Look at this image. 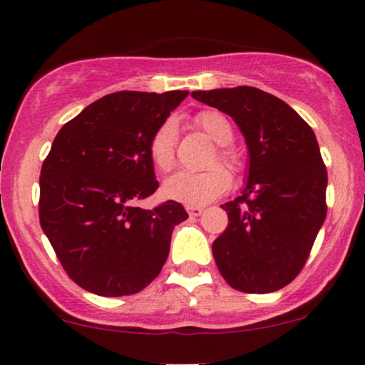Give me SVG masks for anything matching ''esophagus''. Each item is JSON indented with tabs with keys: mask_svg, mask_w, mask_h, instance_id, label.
I'll list each match as a JSON object with an SVG mask.
<instances>
[{
	"mask_svg": "<svg viewBox=\"0 0 365 365\" xmlns=\"http://www.w3.org/2000/svg\"><path fill=\"white\" fill-rule=\"evenodd\" d=\"M202 211H204V209H202V207H199V206H187V212H188V216H192V217L200 216V215H202Z\"/></svg>",
	"mask_w": 365,
	"mask_h": 365,
	"instance_id": "1",
	"label": "esophagus"
}]
</instances>
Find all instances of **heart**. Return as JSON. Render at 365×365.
<instances>
[{
  "mask_svg": "<svg viewBox=\"0 0 365 365\" xmlns=\"http://www.w3.org/2000/svg\"><path fill=\"white\" fill-rule=\"evenodd\" d=\"M195 125L220 145L217 158L230 170L240 168V158L228 144L233 140V127L223 113L215 110L200 111L195 115ZM175 149H177V127L171 120L165 121L150 135L148 153L153 166L161 173H166L175 165ZM232 187V175L223 166L215 165L204 171H178L163 183V195L170 200L202 206L209 200L225 194Z\"/></svg>",
  "mask_w": 365,
  "mask_h": 365,
  "instance_id": "heart-1",
  "label": "heart"
}]
</instances>
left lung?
<instances>
[{
	"instance_id": "left-lung-1",
	"label": "left lung",
	"mask_w": 365,
	"mask_h": 365,
	"mask_svg": "<svg viewBox=\"0 0 365 365\" xmlns=\"http://www.w3.org/2000/svg\"><path fill=\"white\" fill-rule=\"evenodd\" d=\"M192 98L232 116L249 149L244 192L221 206L228 228L212 242L217 269L235 290H279L302 271L326 220L328 171L316 135L287 103L255 87Z\"/></svg>"
}]
</instances>
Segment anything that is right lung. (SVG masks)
Here are the masks:
<instances>
[{"label":"right lung","mask_w":365,"mask_h":365,"mask_svg":"<svg viewBox=\"0 0 365 365\" xmlns=\"http://www.w3.org/2000/svg\"><path fill=\"white\" fill-rule=\"evenodd\" d=\"M187 91H121L61 127L41 170L39 221L63 269L101 297L144 290L170 254L171 232L188 215L180 202H135L159 187L150 135Z\"/></svg>","instance_id":"obj_1"}]
</instances>
